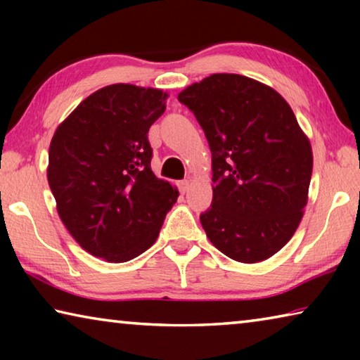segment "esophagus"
<instances>
[{
    "instance_id": "esophagus-1",
    "label": "esophagus",
    "mask_w": 360,
    "mask_h": 360,
    "mask_svg": "<svg viewBox=\"0 0 360 360\" xmlns=\"http://www.w3.org/2000/svg\"><path fill=\"white\" fill-rule=\"evenodd\" d=\"M188 186H191V182H188L187 179L178 182V188H179L181 193H186L188 191Z\"/></svg>"
}]
</instances>
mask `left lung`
<instances>
[{"instance_id": "1", "label": "left lung", "mask_w": 360, "mask_h": 360, "mask_svg": "<svg viewBox=\"0 0 360 360\" xmlns=\"http://www.w3.org/2000/svg\"><path fill=\"white\" fill-rule=\"evenodd\" d=\"M178 100L211 149L212 202L200 214L210 241L243 264L271 257L295 233L311 181V146L294 111L276 90L227 72Z\"/></svg>"}]
</instances>
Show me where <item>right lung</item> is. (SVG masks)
I'll use <instances>...</instances> for the list:
<instances>
[{"instance_id":"right-lung-1","label":"right lung","mask_w":360,"mask_h":360,"mask_svg":"<svg viewBox=\"0 0 360 360\" xmlns=\"http://www.w3.org/2000/svg\"><path fill=\"white\" fill-rule=\"evenodd\" d=\"M167 94L114 84L87 96L58 127L47 179L60 219L85 251L127 262L154 245L178 191L150 169V125Z\"/></svg>"}]
</instances>
